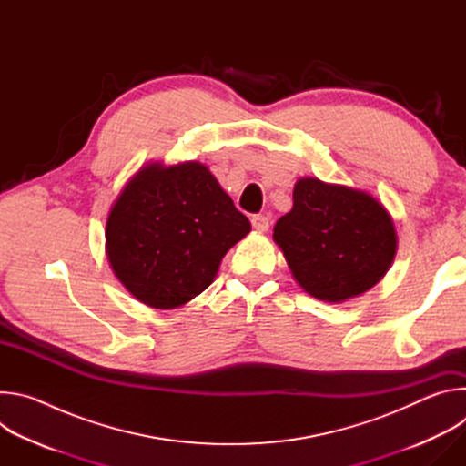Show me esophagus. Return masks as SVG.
I'll return each mask as SVG.
<instances>
[{
    "mask_svg": "<svg viewBox=\"0 0 466 466\" xmlns=\"http://www.w3.org/2000/svg\"><path fill=\"white\" fill-rule=\"evenodd\" d=\"M252 228L256 232H268L269 230V218L263 216V214H258L252 218Z\"/></svg>",
    "mask_w": 466,
    "mask_h": 466,
    "instance_id": "esophagus-1",
    "label": "esophagus"
}]
</instances>
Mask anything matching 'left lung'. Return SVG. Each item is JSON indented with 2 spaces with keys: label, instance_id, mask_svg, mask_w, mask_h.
Returning <instances> with one entry per match:
<instances>
[{
  "label": "left lung",
  "instance_id": "8db88e82",
  "mask_svg": "<svg viewBox=\"0 0 466 466\" xmlns=\"http://www.w3.org/2000/svg\"><path fill=\"white\" fill-rule=\"evenodd\" d=\"M273 239L295 282L324 302L367 293L398 248L392 216L374 195L315 177L297 180L293 208L277 221Z\"/></svg>",
  "mask_w": 466,
  "mask_h": 466
}]
</instances>
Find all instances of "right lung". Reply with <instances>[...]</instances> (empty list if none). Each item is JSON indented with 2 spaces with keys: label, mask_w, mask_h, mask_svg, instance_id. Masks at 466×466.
Wrapping results in <instances>:
<instances>
[{
  "label": "right lung",
  "mask_w": 466,
  "mask_h": 466,
  "mask_svg": "<svg viewBox=\"0 0 466 466\" xmlns=\"http://www.w3.org/2000/svg\"><path fill=\"white\" fill-rule=\"evenodd\" d=\"M248 219L201 162L142 166L119 191L105 227L116 279L138 302L173 309L201 295Z\"/></svg>",
  "instance_id": "obj_1"
}]
</instances>
